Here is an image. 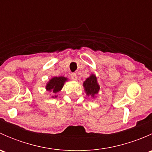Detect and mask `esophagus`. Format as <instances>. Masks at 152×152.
<instances>
[{
  "instance_id": "esophagus-1",
  "label": "esophagus",
  "mask_w": 152,
  "mask_h": 152,
  "mask_svg": "<svg viewBox=\"0 0 152 152\" xmlns=\"http://www.w3.org/2000/svg\"><path fill=\"white\" fill-rule=\"evenodd\" d=\"M70 76H71V79H73V80L74 81L77 80V75H76V73H71Z\"/></svg>"
}]
</instances>
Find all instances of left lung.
Instances as JSON below:
<instances>
[{"instance_id": "obj_1", "label": "left lung", "mask_w": 152, "mask_h": 152, "mask_svg": "<svg viewBox=\"0 0 152 152\" xmlns=\"http://www.w3.org/2000/svg\"><path fill=\"white\" fill-rule=\"evenodd\" d=\"M85 92L87 96H91L92 99L96 97L100 90V85L98 83V79L94 73H91L88 78L83 82Z\"/></svg>"}]
</instances>
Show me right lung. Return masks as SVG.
<instances>
[{"label":"right lung","mask_w":152,"mask_h":152,"mask_svg":"<svg viewBox=\"0 0 152 152\" xmlns=\"http://www.w3.org/2000/svg\"><path fill=\"white\" fill-rule=\"evenodd\" d=\"M67 81L68 79L65 76H53L47 82L45 85V90L48 92H51L53 94L51 98L56 99L58 96L56 93L62 90L64 85Z\"/></svg>","instance_id":"add662e5"}]
</instances>
